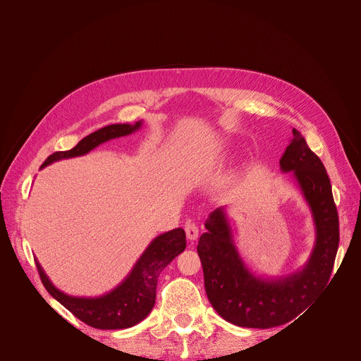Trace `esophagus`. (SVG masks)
Returning <instances> with one entry per match:
<instances>
[{"mask_svg": "<svg viewBox=\"0 0 361 361\" xmlns=\"http://www.w3.org/2000/svg\"><path fill=\"white\" fill-rule=\"evenodd\" d=\"M184 231H185L187 238L190 240V241H195V240L197 238V235H199V228H197V225H196L195 222H192V221L185 222V225H184Z\"/></svg>", "mask_w": 361, "mask_h": 361, "instance_id": "34e87169", "label": "esophagus"}]
</instances>
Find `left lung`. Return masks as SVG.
Here are the masks:
<instances>
[{
    "label": "left lung",
    "instance_id": "obj_1",
    "mask_svg": "<svg viewBox=\"0 0 361 361\" xmlns=\"http://www.w3.org/2000/svg\"><path fill=\"white\" fill-rule=\"evenodd\" d=\"M279 165L283 173L293 171L316 225V244L305 268L278 279L255 276L235 249L224 207L206 219L207 231L197 244L207 298L221 317L243 328L267 329L297 317L328 286L338 252L339 221L329 177L295 128Z\"/></svg>",
    "mask_w": 361,
    "mask_h": 361
}]
</instances>
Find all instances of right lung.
Segmentation results:
<instances>
[{"instance_id":"add662e5","label":"right lung","mask_w":361,"mask_h":361,"mask_svg":"<svg viewBox=\"0 0 361 361\" xmlns=\"http://www.w3.org/2000/svg\"><path fill=\"white\" fill-rule=\"evenodd\" d=\"M140 126L142 121H137L135 126L111 124L102 127L90 133L73 149L55 152L49 155L41 168L60 159L86 155L87 152L104 142L131 135L133 131L139 130ZM184 249L185 233L183 228H176L158 235L149 244V247L136 262L135 268L117 288L94 298L64 294L52 286L39 262L35 259V263L47 291L86 325L97 329H126L137 325L154 309L159 274L171 260L184 252Z\"/></svg>"}]
</instances>
